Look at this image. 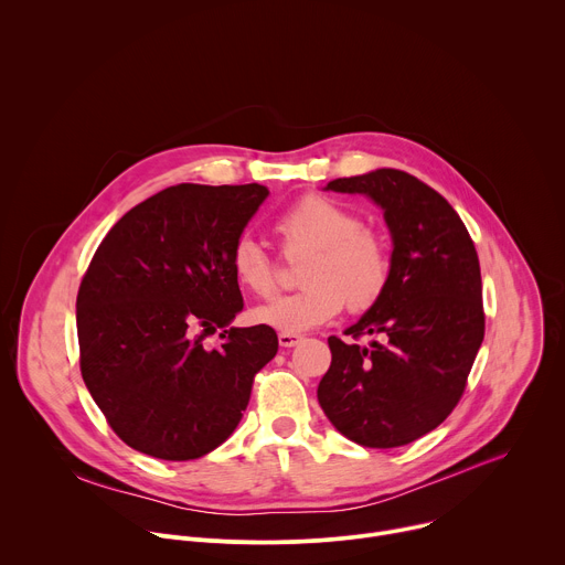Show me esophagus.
I'll list each match as a JSON object with an SVG mask.
<instances>
[{
  "instance_id": "1",
  "label": "esophagus",
  "mask_w": 565,
  "mask_h": 565,
  "mask_svg": "<svg viewBox=\"0 0 565 565\" xmlns=\"http://www.w3.org/2000/svg\"><path fill=\"white\" fill-rule=\"evenodd\" d=\"M301 340H303V338H301V335H295V333H279V344H281L284 349H292V347H297Z\"/></svg>"
}]
</instances>
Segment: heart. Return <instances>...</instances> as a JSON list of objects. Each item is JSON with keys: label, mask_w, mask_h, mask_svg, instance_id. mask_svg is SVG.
<instances>
[{"label": "heart", "mask_w": 565, "mask_h": 565, "mask_svg": "<svg viewBox=\"0 0 565 565\" xmlns=\"http://www.w3.org/2000/svg\"><path fill=\"white\" fill-rule=\"evenodd\" d=\"M288 257L308 253L299 266L301 290L255 308L257 324L281 333H303L329 324L347 306L362 315L375 308L393 279L388 238L344 203L324 194H306L275 221ZM234 279L257 297L279 286L273 255L253 236H238L230 253Z\"/></svg>", "instance_id": "heart-1"}]
</instances>
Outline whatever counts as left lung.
Here are the masks:
<instances>
[{
  "mask_svg": "<svg viewBox=\"0 0 565 565\" xmlns=\"http://www.w3.org/2000/svg\"><path fill=\"white\" fill-rule=\"evenodd\" d=\"M327 190L366 194L393 236V279L342 342L317 399L349 440L388 449L436 429L460 402L486 338L480 266L456 210L434 188L399 170L335 179ZM362 334L381 340L362 348Z\"/></svg>",
  "mask_w": 565,
  "mask_h": 565,
  "instance_id": "obj_1",
  "label": "left lung"
}]
</instances>
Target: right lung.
<instances>
[{
    "label": "right lung",
    "mask_w": 565,
    "mask_h": 565,
    "mask_svg": "<svg viewBox=\"0 0 565 565\" xmlns=\"http://www.w3.org/2000/svg\"><path fill=\"white\" fill-rule=\"evenodd\" d=\"M266 196L259 183L172 185L98 246L77 290L79 371L131 449L163 460L210 454L277 355L270 327H227L244 308L230 253ZM216 330L217 347L205 348Z\"/></svg>",
    "instance_id": "1"
}]
</instances>
